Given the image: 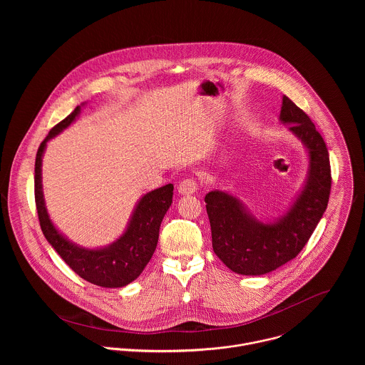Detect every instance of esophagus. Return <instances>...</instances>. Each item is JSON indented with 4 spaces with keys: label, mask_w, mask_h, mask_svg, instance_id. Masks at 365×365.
Listing matches in <instances>:
<instances>
[{
    "label": "esophagus",
    "mask_w": 365,
    "mask_h": 365,
    "mask_svg": "<svg viewBox=\"0 0 365 365\" xmlns=\"http://www.w3.org/2000/svg\"><path fill=\"white\" fill-rule=\"evenodd\" d=\"M198 190V184L194 178H185L180 182L178 185V192L181 195H190V194H194L195 191Z\"/></svg>",
    "instance_id": "obj_1"
}]
</instances>
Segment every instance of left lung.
<instances>
[{
	"label": "left lung",
	"mask_w": 365,
	"mask_h": 365,
	"mask_svg": "<svg viewBox=\"0 0 365 365\" xmlns=\"http://www.w3.org/2000/svg\"><path fill=\"white\" fill-rule=\"evenodd\" d=\"M279 120L289 125L288 130L302 142L309 158L304 187L288 210L274 220L261 222L229 192L213 190L205 197L213 252L242 275H264L295 259L329 202L331 174L323 138L311 118L285 96Z\"/></svg>",
	"instance_id": "8db88e82"
}]
</instances>
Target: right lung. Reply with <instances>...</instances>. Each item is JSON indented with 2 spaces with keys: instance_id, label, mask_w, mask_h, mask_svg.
Masks as SVG:
<instances>
[{
  "instance_id": "1",
  "label": "right lung",
  "mask_w": 365,
  "mask_h": 365,
  "mask_svg": "<svg viewBox=\"0 0 365 365\" xmlns=\"http://www.w3.org/2000/svg\"><path fill=\"white\" fill-rule=\"evenodd\" d=\"M78 105L66 119L58 122L41 143L35 161V201L42 232L57 255L86 281L104 287L120 288L135 281L152 259L158 242V230L165 212L173 202V184L145 194L136 204L123 235L100 249H86L70 242L53 225L48 213L42 187V157L48 142L68 128L78 116Z\"/></svg>"
}]
</instances>
